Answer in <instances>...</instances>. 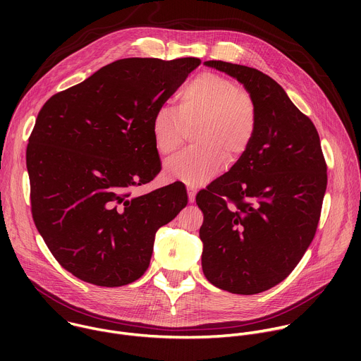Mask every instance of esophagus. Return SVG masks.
I'll list each match as a JSON object with an SVG mask.
<instances>
[{"label":"esophagus","instance_id":"esophagus-1","mask_svg":"<svg viewBox=\"0 0 361 361\" xmlns=\"http://www.w3.org/2000/svg\"><path fill=\"white\" fill-rule=\"evenodd\" d=\"M195 188L194 187H191V185H188L187 187V194H188V201L190 202H194L195 201Z\"/></svg>","mask_w":361,"mask_h":361}]
</instances>
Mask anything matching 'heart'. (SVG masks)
Here are the masks:
<instances>
[{"mask_svg":"<svg viewBox=\"0 0 361 361\" xmlns=\"http://www.w3.org/2000/svg\"><path fill=\"white\" fill-rule=\"evenodd\" d=\"M195 126V145L171 159L164 174L169 180L200 185L238 160L257 130V111L251 95L217 73L194 77L178 94L177 110L160 107L151 118V137L161 156L174 154L184 138L185 126Z\"/></svg>","mask_w":361,"mask_h":361,"instance_id":"heart-1","label":"heart"}]
</instances>
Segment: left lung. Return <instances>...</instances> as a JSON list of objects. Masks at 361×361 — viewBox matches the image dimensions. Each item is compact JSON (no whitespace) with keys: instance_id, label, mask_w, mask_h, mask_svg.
Instances as JSON below:
<instances>
[{"instance_id":"8db88e82","label":"left lung","mask_w":361,"mask_h":361,"mask_svg":"<svg viewBox=\"0 0 361 361\" xmlns=\"http://www.w3.org/2000/svg\"><path fill=\"white\" fill-rule=\"evenodd\" d=\"M204 64L244 85L257 130L230 171L195 197L204 214L202 273L221 290L257 294L281 283L312 244L327 166L314 124L271 77L226 61Z\"/></svg>"}]
</instances>
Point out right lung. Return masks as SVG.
<instances>
[{
  "instance_id": "1",
  "label": "right lung",
  "mask_w": 361,
  "mask_h": 361,
  "mask_svg": "<svg viewBox=\"0 0 361 361\" xmlns=\"http://www.w3.org/2000/svg\"><path fill=\"white\" fill-rule=\"evenodd\" d=\"M201 64L124 59L51 97L27 147L31 212L56 260L77 279L120 287L149 266L157 230L187 205L173 183L135 197L161 170L151 118Z\"/></svg>"
}]
</instances>
